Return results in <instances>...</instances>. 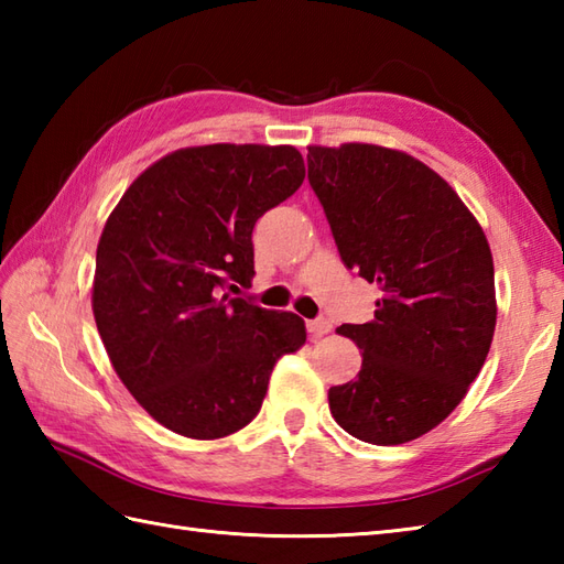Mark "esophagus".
I'll list each match as a JSON object with an SVG mask.
<instances>
[{
    "mask_svg": "<svg viewBox=\"0 0 564 564\" xmlns=\"http://www.w3.org/2000/svg\"><path fill=\"white\" fill-rule=\"evenodd\" d=\"M307 332H310V339L317 341L319 337H325V334L332 332V322H329V319H313V322H307Z\"/></svg>",
    "mask_w": 564,
    "mask_h": 564,
    "instance_id": "1",
    "label": "esophagus"
}]
</instances>
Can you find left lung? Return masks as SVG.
<instances>
[{
    "label": "left lung",
    "instance_id": "1",
    "mask_svg": "<svg viewBox=\"0 0 564 564\" xmlns=\"http://www.w3.org/2000/svg\"><path fill=\"white\" fill-rule=\"evenodd\" d=\"M307 178L344 267L382 293L373 319L337 329L364 364L329 388V412L358 441L400 446L438 426L485 366L497 325L492 251L446 178L402 150L310 145Z\"/></svg>",
    "mask_w": 564,
    "mask_h": 564
}]
</instances>
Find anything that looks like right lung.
Listing matches in <instances>:
<instances>
[{
  "instance_id": "add662e5",
  "label": "right lung",
  "mask_w": 564,
  "mask_h": 564,
  "mask_svg": "<svg viewBox=\"0 0 564 564\" xmlns=\"http://www.w3.org/2000/svg\"><path fill=\"white\" fill-rule=\"evenodd\" d=\"M305 178L293 145L182 148L116 203L97 247L91 310L116 376L154 422L213 441L247 426L305 322L242 297L251 230Z\"/></svg>"
}]
</instances>
